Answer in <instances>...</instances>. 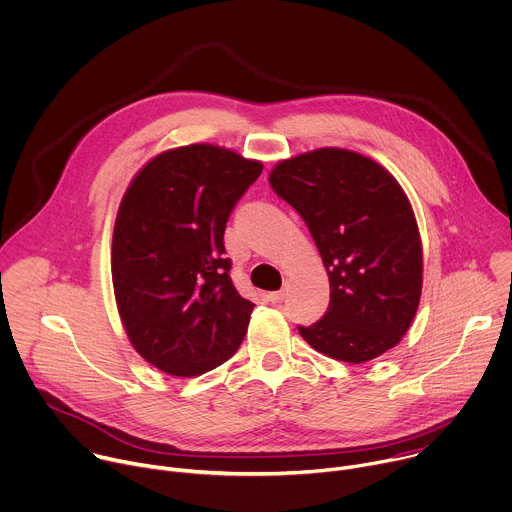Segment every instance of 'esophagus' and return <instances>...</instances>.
Listing matches in <instances>:
<instances>
[{
  "label": "esophagus",
  "mask_w": 512,
  "mask_h": 512,
  "mask_svg": "<svg viewBox=\"0 0 512 512\" xmlns=\"http://www.w3.org/2000/svg\"><path fill=\"white\" fill-rule=\"evenodd\" d=\"M284 296H286L284 290H278V292H270V294H268V300H270L272 304H280V302L284 300Z\"/></svg>",
  "instance_id": "obj_1"
}]
</instances>
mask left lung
I'll use <instances>...</instances> for the list:
<instances>
[{
	"label": "left lung",
	"mask_w": 512,
	"mask_h": 512,
	"mask_svg": "<svg viewBox=\"0 0 512 512\" xmlns=\"http://www.w3.org/2000/svg\"><path fill=\"white\" fill-rule=\"evenodd\" d=\"M268 181L309 226L329 274V311L298 327L302 339L355 365L393 349L424 280L420 228L397 179L371 157L323 147L278 161Z\"/></svg>",
	"instance_id": "left-lung-1"
}]
</instances>
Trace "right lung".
I'll list each match as a JSON object with an SVG mask.
<instances>
[{
    "label": "right lung",
    "mask_w": 512,
    "mask_h": 512,
    "mask_svg": "<svg viewBox=\"0 0 512 512\" xmlns=\"http://www.w3.org/2000/svg\"><path fill=\"white\" fill-rule=\"evenodd\" d=\"M262 163L193 143L149 159L117 212L111 272L135 351L173 377H197L242 345L254 302L232 284L224 230Z\"/></svg>",
    "instance_id": "right-lung-1"
}]
</instances>
